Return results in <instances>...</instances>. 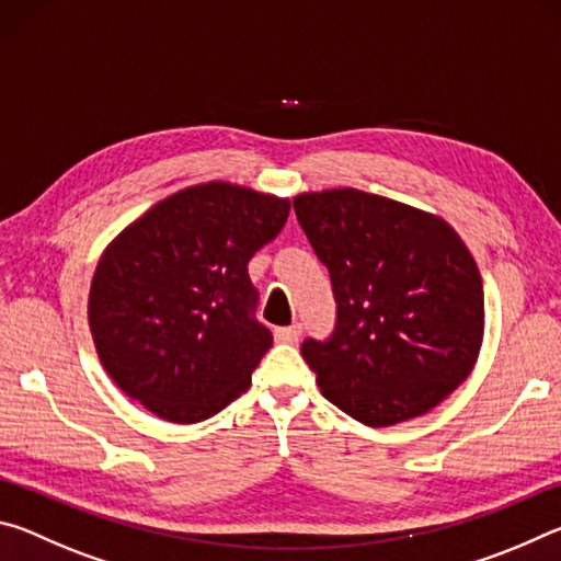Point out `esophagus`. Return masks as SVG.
I'll use <instances>...</instances> for the list:
<instances>
[{"instance_id": "34e87169", "label": "esophagus", "mask_w": 561, "mask_h": 561, "mask_svg": "<svg viewBox=\"0 0 561 561\" xmlns=\"http://www.w3.org/2000/svg\"><path fill=\"white\" fill-rule=\"evenodd\" d=\"M274 336H277V341H284V344H297L299 336H301V324L282 327V329L274 331Z\"/></svg>"}]
</instances>
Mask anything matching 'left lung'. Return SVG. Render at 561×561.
Returning a JSON list of instances; mask_svg holds the SVG:
<instances>
[{
  "label": "left lung",
  "instance_id": "left-lung-1",
  "mask_svg": "<svg viewBox=\"0 0 561 561\" xmlns=\"http://www.w3.org/2000/svg\"><path fill=\"white\" fill-rule=\"evenodd\" d=\"M294 213L336 299L334 331L301 344L321 393L374 428L428 413L482 344L485 297L468 247L440 217L354 187L304 193Z\"/></svg>",
  "mask_w": 561,
  "mask_h": 561
}]
</instances>
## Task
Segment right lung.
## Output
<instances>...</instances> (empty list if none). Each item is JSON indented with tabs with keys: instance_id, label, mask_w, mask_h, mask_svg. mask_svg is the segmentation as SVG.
<instances>
[{
	"instance_id": "1",
	"label": "right lung",
	"mask_w": 561,
	"mask_h": 561,
	"mask_svg": "<svg viewBox=\"0 0 561 561\" xmlns=\"http://www.w3.org/2000/svg\"><path fill=\"white\" fill-rule=\"evenodd\" d=\"M289 201L230 183L185 187L126 227L93 274L89 324L123 393L170 423H201L247 391L272 346L247 272Z\"/></svg>"
}]
</instances>
